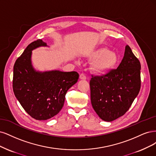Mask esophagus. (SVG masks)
I'll return each instance as SVG.
<instances>
[{"label":"esophagus","mask_w":156,"mask_h":156,"mask_svg":"<svg viewBox=\"0 0 156 156\" xmlns=\"http://www.w3.org/2000/svg\"><path fill=\"white\" fill-rule=\"evenodd\" d=\"M80 80H86V76H85V74H81L80 75Z\"/></svg>","instance_id":"1"}]
</instances>
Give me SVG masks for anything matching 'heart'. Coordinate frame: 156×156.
<instances>
[{"mask_svg":"<svg viewBox=\"0 0 156 156\" xmlns=\"http://www.w3.org/2000/svg\"><path fill=\"white\" fill-rule=\"evenodd\" d=\"M87 56L92 61L91 69L97 74H104L117 66L119 56L109 48L102 47L90 51Z\"/></svg>","mask_w":156,"mask_h":156,"instance_id":"heart-1","label":"heart"}]
</instances>
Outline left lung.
Segmentation results:
<instances>
[{"label": "left lung", "instance_id": "obj_1", "mask_svg": "<svg viewBox=\"0 0 156 156\" xmlns=\"http://www.w3.org/2000/svg\"><path fill=\"white\" fill-rule=\"evenodd\" d=\"M140 63L126 45L117 69L90 80L91 102L99 117L112 122L122 116L131 106L140 88Z\"/></svg>", "mask_w": 156, "mask_h": 156}]
</instances>
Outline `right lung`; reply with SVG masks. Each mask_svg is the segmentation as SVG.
<instances>
[{
  "instance_id": "obj_1",
  "label": "right lung",
  "mask_w": 156,
  "mask_h": 156,
  "mask_svg": "<svg viewBox=\"0 0 156 156\" xmlns=\"http://www.w3.org/2000/svg\"><path fill=\"white\" fill-rule=\"evenodd\" d=\"M47 46L41 39L31 43L13 66L15 96L27 113L39 120L51 119L60 112L67 91L79 78L75 71H36L32 65V51Z\"/></svg>"
}]
</instances>
